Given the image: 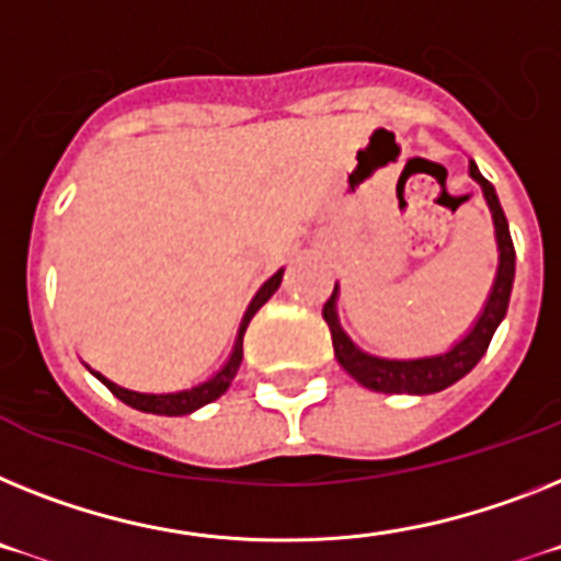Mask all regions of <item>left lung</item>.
Returning <instances> with one entry per match:
<instances>
[{"label":"left lung","instance_id":"obj_1","mask_svg":"<svg viewBox=\"0 0 561 561\" xmlns=\"http://www.w3.org/2000/svg\"><path fill=\"white\" fill-rule=\"evenodd\" d=\"M470 179L482 187V196L488 202L493 219V233H496V251L499 265L496 276H493V288L484 299L479 317L468 328L462 339H456L454 345L445 353H433V356H416V359H388V356H376V353L362 351L356 342L345 333V328L339 324V285L333 288L331 299L324 302L322 317L331 328L333 353H336L339 365L356 379L359 385L379 393H411V397H427V393H439V390L450 388L459 382L462 376L477 368V362L482 359L488 345H491L493 333L502 324L507 313V302H511L513 276H516V251H513L511 228H507L505 210L499 205V196L493 185L479 173L477 162L470 159L468 164Z\"/></svg>","mask_w":561,"mask_h":561}]
</instances>
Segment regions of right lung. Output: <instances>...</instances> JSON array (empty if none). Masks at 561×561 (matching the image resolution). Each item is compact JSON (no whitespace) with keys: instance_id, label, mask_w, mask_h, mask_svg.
Segmentation results:
<instances>
[{"instance_id":"right-lung-1","label":"right lung","mask_w":561,"mask_h":561,"mask_svg":"<svg viewBox=\"0 0 561 561\" xmlns=\"http://www.w3.org/2000/svg\"><path fill=\"white\" fill-rule=\"evenodd\" d=\"M282 273L285 271L273 273L271 279H267L265 285L256 290V296H253L251 305H248V310H244L242 324H239V333H237V342H233V351H230L228 362H225L222 368L216 370L210 379H205V382L193 385V388H187V390H173V393H142V390H130V388H122V385L111 382L107 376H102L99 370H93L91 365H84V368L91 370L99 382L111 390L113 397L122 399V402L130 404V408H136V411L157 413V416H187V413L199 411L202 404H208V402H214V399L222 397L225 390L230 388V382H233V376H237L239 365H242V336H244V331H248V322H251L253 313H256V310L262 308V305H265L267 299L276 294V290H279Z\"/></svg>"}]
</instances>
